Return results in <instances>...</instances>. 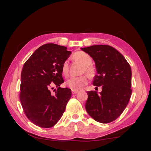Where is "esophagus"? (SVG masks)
<instances>
[{"label": "esophagus", "mask_w": 151, "mask_h": 151, "mask_svg": "<svg viewBox=\"0 0 151 151\" xmlns=\"http://www.w3.org/2000/svg\"><path fill=\"white\" fill-rule=\"evenodd\" d=\"M79 92V91H77V90H72V94H76L77 93Z\"/></svg>", "instance_id": "obj_1"}]
</instances>
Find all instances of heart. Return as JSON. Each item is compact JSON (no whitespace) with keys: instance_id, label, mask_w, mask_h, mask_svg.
<instances>
[{"instance_id":"1","label":"heart","mask_w":151,"mask_h":151,"mask_svg":"<svg viewBox=\"0 0 151 151\" xmlns=\"http://www.w3.org/2000/svg\"><path fill=\"white\" fill-rule=\"evenodd\" d=\"M76 60H79L85 65V70L88 74H91L93 72V68L90 65L92 63V58L83 52H77L73 55ZM62 72L63 75L67 76L68 72V62L65 60L63 62L62 65ZM88 78L86 76H81L78 77H72L66 82V86L72 90H79L88 84Z\"/></svg>"}]
</instances>
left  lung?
<instances>
[{
	"label": "left lung",
	"instance_id": "obj_1",
	"mask_svg": "<svg viewBox=\"0 0 151 151\" xmlns=\"http://www.w3.org/2000/svg\"><path fill=\"white\" fill-rule=\"evenodd\" d=\"M81 50L95 62L97 74L93 84L102 87L99 93L88 91L86 111L98 122H111L120 116L129 102L132 94L130 66L119 52L109 45H93Z\"/></svg>",
	"mask_w": 151,
	"mask_h": 151
}]
</instances>
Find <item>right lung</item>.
Returning a JSON list of instances; mask_svg holds the SVG:
<instances>
[{
  "mask_svg": "<svg viewBox=\"0 0 151 151\" xmlns=\"http://www.w3.org/2000/svg\"><path fill=\"white\" fill-rule=\"evenodd\" d=\"M70 53L65 47L45 44L32 54L22 67L20 101L27 118L40 127L55 125L71 97L70 89L60 87L64 82L62 65ZM53 85L58 89L52 94L50 89Z\"/></svg>",
  "mask_w": 151,
  "mask_h": 151,
  "instance_id": "1",
  "label": "right lung"
}]
</instances>
